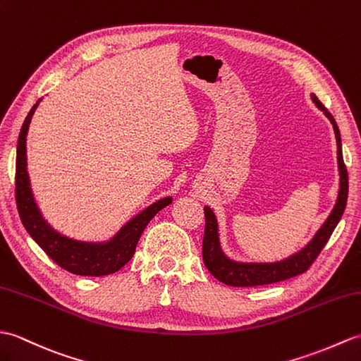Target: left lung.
Instances as JSON below:
<instances>
[{
	"label": "left lung",
	"instance_id": "8db88e82",
	"mask_svg": "<svg viewBox=\"0 0 361 361\" xmlns=\"http://www.w3.org/2000/svg\"><path fill=\"white\" fill-rule=\"evenodd\" d=\"M312 102L315 106L323 111V114L328 116L332 123V128L335 132V138H337V161H338V172H340V189L338 197L335 201V206L328 219L323 223L320 229L317 231L314 238L307 243V245L300 249L298 252L292 254L290 257L280 259L275 263H241L233 262L228 255L223 252L221 243H220V233H219V221L211 207H204V216H206V228H204V238H203V262L204 266L209 269L216 280L228 284V286H237V288H249V286H262V284H271L276 281H283L292 279V276L300 275L306 272L311 264L315 262L318 254L322 252L329 237L332 235L334 229L341 219L343 212H345L346 201H348V171L345 161H343V152H341V137L338 126L335 123L334 116L326 109L320 99L314 94H311Z\"/></svg>",
	"mask_w": 361,
	"mask_h": 361
}]
</instances>
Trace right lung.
<instances>
[{"mask_svg": "<svg viewBox=\"0 0 361 361\" xmlns=\"http://www.w3.org/2000/svg\"><path fill=\"white\" fill-rule=\"evenodd\" d=\"M41 99L33 104L30 112L24 120L18 146H16V172H15V197L16 207H18L20 219L29 235L37 241V245L61 266L63 269L75 275L86 276H103L111 275L129 262L135 254L137 243L142 231L146 229L149 221L161 211L163 207L172 203L171 197L155 201L154 204L146 207L132 220L126 223L115 235L103 243L78 241L63 235L50 226L37 206L33 198L30 180L27 173V155H26V137L32 115L35 112Z\"/></svg>", "mask_w": 361, "mask_h": 361, "instance_id": "obj_1", "label": "right lung"}]
</instances>
